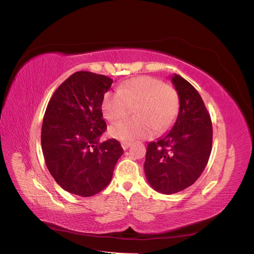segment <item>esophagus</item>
Returning <instances> with one entry per match:
<instances>
[{
    "label": "esophagus",
    "mask_w": 254,
    "mask_h": 254,
    "mask_svg": "<svg viewBox=\"0 0 254 254\" xmlns=\"http://www.w3.org/2000/svg\"><path fill=\"white\" fill-rule=\"evenodd\" d=\"M130 144H132L130 142H121V146H122V149H124V150H127Z\"/></svg>",
    "instance_id": "esophagus-1"
}]
</instances>
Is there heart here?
<instances>
[{
    "label": "heart",
    "mask_w": 254,
    "mask_h": 254,
    "mask_svg": "<svg viewBox=\"0 0 254 254\" xmlns=\"http://www.w3.org/2000/svg\"><path fill=\"white\" fill-rule=\"evenodd\" d=\"M179 96L176 89L161 80L141 76L119 85L117 92L105 93L101 111L109 121L126 117L130 109H136L137 121H121L109 128L112 138L122 142L151 138L167 130L178 115Z\"/></svg>",
    "instance_id": "heart-1"
}]
</instances>
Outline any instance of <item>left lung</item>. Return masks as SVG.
Wrapping results in <instances>:
<instances>
[{
	"label": "left lung",
	"mask_w": 254,
	"mask_h": 254,
	"mask_svg": "<svg viewBox=\"0 0 254 254\" xmlns=\"http://www.w3.org/2000/svg\"><path fill=\"white\" fill-rule=\"evenodd\" d=\"M179 96L178 116L169 132L148 144L144 173L154 190L173 194L192 186L212 149V122L200 95L179 75L171 77Z\"/></svg>",
	"instance_id": "obj_1"
}]
</instances>
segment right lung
I'll return each instance as SVG.
<instances>
[{
  "label": "right lung",
  "instance_id": "right-lung-1",
  "mask_svg": "<svg viewBox=\"0 0 254 254\" xmlns=\"http://www.w3.org/2000/svg\"><path fill=\"white\" fill-rule=\"evenodd\" d=\"M112 83L106 76L77 71L47 104L41 132L45 163L57 184L71 194L89 197L102 191L124 154L116 139L99 142L106 129L101 102Z\"/></svg>",
  "mask_w": 254,
  "mask_h": 254
}]
</instances>
